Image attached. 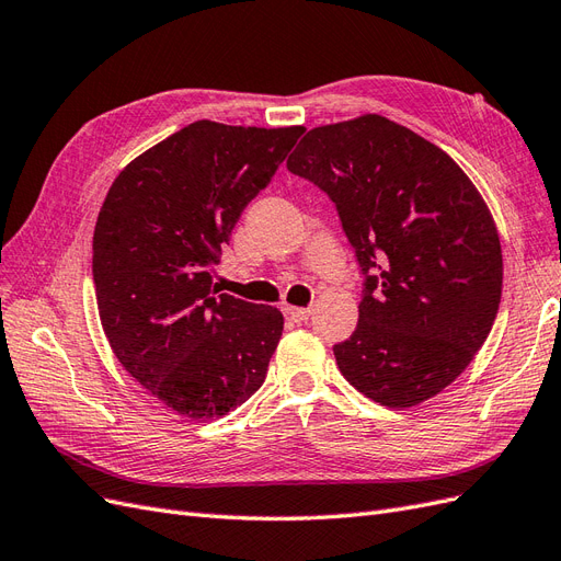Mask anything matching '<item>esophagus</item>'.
I'll list each match as a JSON object with an SVG mask.
<instances>
[{
    "label": "esophagus",
    "mask_w": 561,
    "mask_h": 561,
    "mask_svg": "<svg viewBox=\"0 0 561 561\" xmlns=\"http://www.w3.org/2000/svg\"><path fill=\"white\" fill-rule=\"evenodd\" d=\"M283 311H285L287 318L295 320V322H304V320H309V316H311V309H299V307H285Z\"/></svg>",
    "instance_id": "obj_1"
}]
</instances>
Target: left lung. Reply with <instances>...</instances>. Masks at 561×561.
Listing matches in <instances>:
<instances>
[{"label":"left lung","mask_w":561,"mask_h":561,"mask_svg":"<svg viewBox=\"0 0 561 561\" xmlns=\"http://www.w3.org/2000/svg\"><path fill=\"white\" fill-rule=\"evenodd\" d=\"M287 171L332 198L365 274L358 328L334 346L339 371L393 410L437 396L482 348L501 304V241L478 186L379 114L311 128Z\"/></svg>","instance_id":"obj_1"}]
</instances>
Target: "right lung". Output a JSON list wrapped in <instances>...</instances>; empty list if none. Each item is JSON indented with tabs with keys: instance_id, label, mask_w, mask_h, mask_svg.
Masks as SVG:
<instances>
[{
	"instance_id": "add662e5",
	"label": "right lung",
	"mask_w": 561,
	"mask_h": 561,
	"mask_svg": "<svg viewBox=\"0 0 561 561\" xmlns=\"http://www.w3.org/2000/svg\"><path fill=\"white\" fill-rule=\"evenodd\" d=\"M301 133L194 122L133 159L100 208V322L128 375L180 416L219 419L264 383L283 313L217 295L213 266Z\"/></svg>"
}]
</instances>
